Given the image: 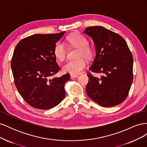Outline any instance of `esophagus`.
<instances>
[{
  "label": "esophagus",
  "mask_w": 147,
  "mask_h": 147,
  "mask_svg": "<svg viewBox=\"0 0 147 147\" xmlns=\"http://www.w3.org/2000/svg\"><path fill=\"white\" fill-rule=\"evenodd\" d=\"M78 77L77 75H74V74H70V78H75Z\"/></svg>",
  "instance_id": "34e87169"
}]
</instances>
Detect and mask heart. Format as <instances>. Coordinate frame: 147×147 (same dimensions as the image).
Instances as JSON below:
<instances>
[{"label":"heart","instance_id":"obj_1","mask_svg":"<svg viewBox=\"0 0 147 147\" xmlns=\"http://www.w3.org/2000/svg\"><path fill=\"white\" fill-rule=\"evenodd\" d=\"M67 40L70 47L78 49L76 55L77 59L68 61L63 65V70L64 72L74 75L80 74L87 65L84 58L91 59L94 56V50L89 45L88 40L82 34L71 35L67 38ZM53 54L56 59L63 61L67 55V48L64 44L57 42L53 49Z\"/></svg>","mask_w":147,"mask_h":147}]
</instances>
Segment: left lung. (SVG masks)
<instances>
[{
	"label": "left lung",
	"instance_id": "obj_1",
	"mask_svg": "<svg viewBox=\"0 0 147 147\" xmlns=\"http://www.w3.org/2000/svg\"><path fill=\"white\" fill-rule=\"evenodd\" d=\"M83 33L94 43L96 57L90 70L102 73L101 78L87 75L88 97L102 107H114L126 99L133 80V57L119 34L102 26L86 28Z\"/></svg>",
	"mask_w": 147,
	"mask_h": 147
}]
</instances>
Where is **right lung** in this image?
I'll list each match as a JSON object with an SVG mask.
<instances>
[{
    "label": "right lung",
    "mask_w": 147,
    "mask_h": 147,
    "mask_svg": "<svg viewBox=\"0 0 147 147\" xmlns=\"http://www.w3.org/2000/svg\"><path fill=\"white\" fill-rule=\"evenodd\" d=\"M64 33L30 35L20 40L13 52L11 67L15 86L35 109H51L65 97L64 84L70 75L50 78L59 70L53 49Z\"/></svg>",
    "instance_id": "add662e5"
}]
</instances>
